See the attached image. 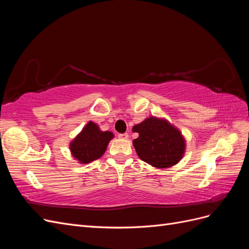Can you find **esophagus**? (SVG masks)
Instances as JSON below:
<instances>
[{
    "label": "esophagus",
    "mask_w": 249,
    "mask_h": 249,
    "mask_svg": "<svg viewBox=\"0 0 249 249\" xmlns=\"http://www.w3.org/2000/svg\"><path fill=\"white\" fill-rule=\"evenodd\" d=\"M118 137H119L120 139H127V138H129V134H127V133H124V134H119V135H118Z\"/></svg>",
    "instance_id": "obj_1"
}]
</instances>
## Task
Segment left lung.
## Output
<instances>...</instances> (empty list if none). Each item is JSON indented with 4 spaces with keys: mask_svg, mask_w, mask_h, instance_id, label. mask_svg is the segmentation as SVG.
Masks as SVG:
<instances>
[{
    "mask_svg": "<svg viewBox=\"0 0 249 249\" xmlns=\"http://www.w3.org/2000/svg\"><path fill=\"white\" fill-rule=\"evenodd\" d=\"M132 130L139 134L133 141L138 157L153 167L169 168L184 157L186 140L167 119L149 116Z\"/></svg>",
    "mask_w": 249,
    "mask_h": 249,
    "instance_id": "left-lung-1",
    "label": "left lung"
}]
</instances>
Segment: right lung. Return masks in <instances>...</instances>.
I'll return each instance as SVG.
<instances>
[{"label": "right lung", "instance_id": "1", "mask_svg": "<svg viewBox=\"0 0 249 249\" xmlns=\"http://www.w3.org/2000/svg\"><path fill=\"white\" fill-rule=\"evenodd\" d=\"M114 134L109 131H102L95 123L88 122L83 130L70 143L71 156L80 164H87L97 160L105 152Z\"/></svg>", "mask_w": 249, "mask_h": 249}]
</instances>
